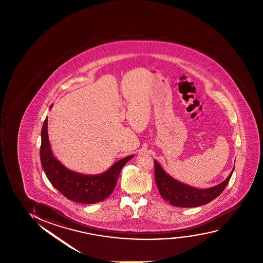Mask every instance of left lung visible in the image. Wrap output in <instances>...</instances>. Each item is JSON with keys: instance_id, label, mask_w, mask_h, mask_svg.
<instances>
[{"instance_id": "8db88e82", "label": "left lung", "mask_w": 263, "mask_h": 263, "mask_svg": "<svg viewBox=\"0 0 263 263\" xmlns=\"http://www.w3.org/2000/svg\"><path fill=\"white\" fill-rule=\"evenodd\" d=\"M155 162V182L159 193L171 205L179 208H197L212 201L222 193L229 184L234 168L229 177L221 184L208 189H198L175 179L162 168L157 161Z\"/></svg>"}]
</instances>
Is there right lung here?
Masks as SVG:
<instances>
[{
  "label": "right lung",
  "mask_w": 263,
  "mask_h": 263,
  "mask_svg": "<svg viewBox=\"0 0 263 263\" xmlns=\"http://www.w3.org/2000/svg\"><path fill=\"white\" fill-rule=\"evenodd\" d=\"M53 108V104L50 108ZM41 161L52 185L67 199L83 204H95L108 198L116 187L122 168L134 155L121 159L107 171L97 175L81 174L67 168L51 150L48 134V117L42 126Z\"/></svg>",
  "instance_id": "obj_1"
}]
</instances>
